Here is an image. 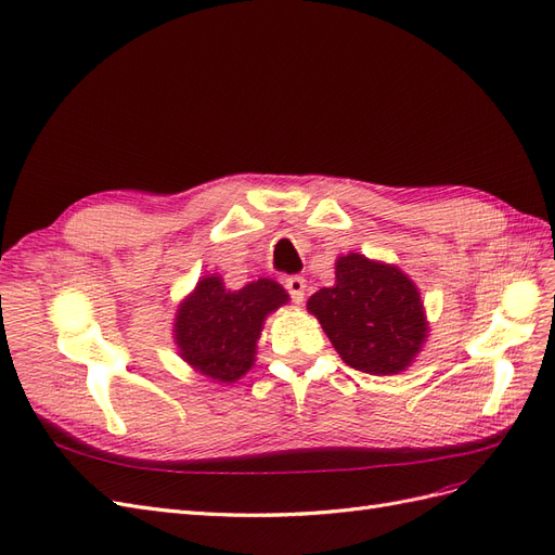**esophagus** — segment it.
<instances>
[{
    "instance_id": "obj_1",
    "label": "esophagus",
    "mask_w": 555,
    "mask_h": 555,
    "mask_svg": "<svg viewBox=\"0 0 555 555\" xmlns=\"http://www.w3.org/2000/svg\"><path fill=\"white\" fill-rule=\"evenodd\" d=\"M284 289L289 292L294 304H304V298H306V280L304 278H300V275L287 278V280H284Z\"/></svg>"
}]
</instances>
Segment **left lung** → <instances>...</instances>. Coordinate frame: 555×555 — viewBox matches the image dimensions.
<instances>
[{"instance_id": "8db88e82", "label": "left lung", "mask_w": 555, "mask_h": 555, "mask_svg": "<svg viewBox=\"0 0 555 555\" xmlns=\"http://www.w3.org/2000/svg\"><path fill=\"white\" fill-rule=\"evenodd\" d=\"M340 359L371 375H398L428 338V322L416 284L398 266L349 251L335 261V284L310 296Z\"/></svg>"}]
</instances>
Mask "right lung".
Returning <instances> with one entry per match:
<instances>
[{"instance_id":"add662e5","label":"right lung","mask_w":555,"mask_h":555,"mask_svg":"<svg viewBox=\"0 0 555 555\" xmlns=\"http://www.w3.org/2000/svg\"><path fill=\"white\" fill-rule=\"evenodd\" d=\"M289 300L275 280L261 278L229 292L222 278L206 275L176 312L178 354L215 382H236L255 365L266 317Z\"/></svg>"}]
</instances>
